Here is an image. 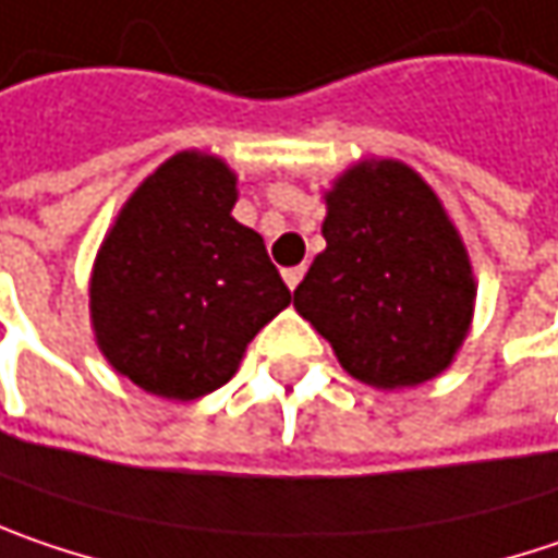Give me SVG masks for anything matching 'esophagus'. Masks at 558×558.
<instances>
[{"label": "esophagus", "mask_w": 558, "mask_h": 558, "mask_svg": "<svg viewBox=\"0 0 558 558\" xmlns=\"http://www.w3.org/2000/svg\"><path fill=\"white\" fill-rule=\"evenodd\" d=\"M301 276H304V266H289V269H282V279H286V286L295 292L301 282Z\"/></svg>", "instance_id": "obj_1"}]
</instances>
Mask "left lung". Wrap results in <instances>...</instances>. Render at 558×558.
<instances>
[{"mask_svg": "<svg viewBox=\"0 0 558 558\" xmlns=\"http://www.w3.org/2000/svg\"><path fill=\"white\" fill-rule=\"evenodd\" d=\"M320 251L295 311L339 365L380 390L438 378L470 333L476 282L435 190L393 158L359 161L327 190Z\"/></svg>", "mask_w": 558, "mask_h": 558, "instance_id": "8db88e82", "label": "left lung"}]
</instances>
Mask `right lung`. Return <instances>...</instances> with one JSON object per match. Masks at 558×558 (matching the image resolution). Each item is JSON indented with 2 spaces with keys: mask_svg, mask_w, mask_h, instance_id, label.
Wrapping results in <instances>:
<instances>
[{
  "mask_svg": "<svg viewBox=\"0 0 558 558\" xmlns=\"http://www.w3.org/2000/svg\"><path fill=\"white\" fill-rule=\"evenodd\" d=\"M234 171L178 151L142 180L92 269L104 359L145 393L196 400L234 378L247 342L292 292L254 228L234 221Z\"/></svg>",
  "mask_w": 558,
  "mask_h": 558,
  "instance_id": "obj_1",
  "label": "right lung"
}]
</instances>
